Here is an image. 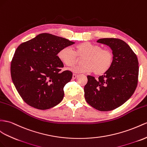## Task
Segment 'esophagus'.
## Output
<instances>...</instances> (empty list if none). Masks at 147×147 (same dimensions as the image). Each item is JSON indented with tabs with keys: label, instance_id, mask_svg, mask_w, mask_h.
I'll return each instance as SVG.
<instances>
[{
	"label": "esophagus",
	"instance_id": "obj_1",
	"mask_svg": "<svg viewBox=\"0 0 147 147\" xmlns=\"http://www.w3.org/2000/svg\"><path fill=\"white\" fill-rule=\"evenodd\" d=\"M78 74H73V79H76V78L78 77Z\"/></svg>",
	"mask_w": 147,
	"mask_h": 147
}]
</instances>
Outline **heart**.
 I'll return each instance as SVG.
<instances>
[{
  "label": "heart",
  "instance_id": "obj_1",
  "mask_svg": "<svg viewBox=\"0 0 147 147\" xmlns=\"http://www.w3.org/2000/svg\"><path fill=\"white\" fill-rule=\"evenodd\" d=\"M74 51L69 47L61 49L58 53V57L64 65L73 66L78 61V58H82V64L73 67L74 73H91L97 76L107 73L111 67L114 55L107 49H102L100 45L93 44L88 41L78 43L74 47Z\"/></svg>",
  "mask_w": 147,
  "mask_h": 147
}]
</instances>
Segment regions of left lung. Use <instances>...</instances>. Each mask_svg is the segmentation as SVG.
<instances>
[{
    "label": "left lung",
    "mask_w": 147,
    "mask_h": 147,
    "mask_svg": "<svg viewBox=\"0 0 147 147\" xmlns=\"http://www.w3.org/2000/svg\"><path fill=\"white\" fill-rule=\"evenodd\" d=\"M97 42L112 50L114 61L110 69L96 80L88 76L84 86L85 99L100 111H109L122 106L133 95L138 84L137 55L125 41L118 38H100Z\"/></svg>",
    "instance_id": "1"
}]
</instances>
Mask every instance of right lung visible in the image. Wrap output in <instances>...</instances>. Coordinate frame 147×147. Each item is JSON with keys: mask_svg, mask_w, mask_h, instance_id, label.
Segmentation results:
<instances>
[{"mask_svg": "<svg viewBox=\"0 0 147 147\" xmlns=\"http://www.w3.org/2000/svg\"><path fill=\"white\" fill-rule=\"evenodd\" d=\"M74 43L50 33H41L22 43L15 51L10 73L18 94L29 106L40 110L53 107L63 100L71 71H61V49Z\"/></svg>", "mask_w": 147, "mask_h": 147, "instance_id": "1", "label": "right lung"}]
</instances>
